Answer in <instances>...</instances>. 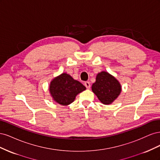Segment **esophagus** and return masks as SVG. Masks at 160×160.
<instances>
[{
	"label": "esophagus",
	"instance_id": "1",
	"mask_svg": "<svg viewBox=\"0 0 160 160\" xmlns=\"http://www.w3.org/2000/svg\"><path fill=\"white\" fill-rule=\"evenodd\" d=\"M84 85H85V86L86 87V88H87V89H89V88H90L91 85H90L89 82H88V81H86V82H85V83H84Z\"/></svg>",
	"mask_w": 160,
	"mask_h": 160
}]
</instances>
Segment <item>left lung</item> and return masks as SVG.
<instances>
[{"label": "left lung", "mask_w": 160, "mask_h": 160, "mask_svg": "<svg viewBox=\"0 0 160 160\" xmlns=\"http://www.w3.org/2000/svg\"><path fill=\"white\" fill-rule=\"evenodd\" d=\"M91 89L101 103L109 105L118 98L122 91V86L113 75L101 71L97 75Z\"/></svg>", "instance_id": "8db88e82"}]
</instances>
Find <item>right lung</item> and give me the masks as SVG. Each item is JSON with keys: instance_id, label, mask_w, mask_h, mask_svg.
I'll return each mask as SVG.
<instances>
[{"instance_id": "1", "label": "right lung", "mask_w": 160, "mask_h": 160, "mask_svg": "<svg viewBox=\"0 0 160 160\" xmlns=\"http://www.w3.org/2000/svg\"><path fill=\"white\" fill-rule=\"evenodd\" d=\"M85 89L83 84L65 72L53 79L49 85L53 100L62 105H68L73 102L76 96Z\"/></svg>"}]
</instances>
